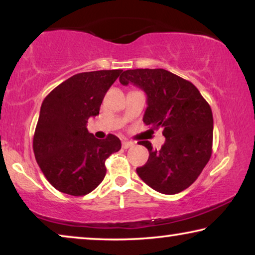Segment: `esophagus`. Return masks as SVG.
Here are the masks:
<instances>
[{"label":"esophagus","mask_w":255,"mask_h":255,"mask_svg":"<svg viewBox=\"0 0 255 255\" xmlns=\"http://www.w3.org/2000/svg\"><path fill=\"white\" fill-rule=\"evenodd\" d=\"M133 145H134V142H132L130 140H123V141H122V147L125 148V149L132 147Z\"/></svg>","instance_id":"34e87169"}]
</instances>
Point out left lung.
Segmentation results:
<instances>
[{
  "label": "left lung",
  "mask_w": 255,
  "mask_h": 255,
  "mask_svg": "<svg viewBox=\"0 0 255 255\" xmlns=\"http://www.w3.org/2000/svg\"><path fill=\"white\" fill-rule=\"evenodd\" d=\"M123 86L133 83L147 95L144 123L162 128L165 144L153 149L148 140L147 162L138 167L144 182L161 194L174 195L191 186L210 160L214 118L209 103L190 81L166 69H128L120 76Z\"/></svg>",
  "instance_id": "1"
}]
</instances>
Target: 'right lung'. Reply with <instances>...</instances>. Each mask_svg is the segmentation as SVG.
Listing matches in <instances>:
<instances>
[{
	"mask_svg": "<svg viewBox=\"0 0 255 255\" xmlns=\"http://www.w3.org/2000/svg\"><path fill=\"white\" fill-rule=\"evenodd\" d=\"M121 73H79L43 101L33 152L45 177L61 193L83 196L93 191L106 176V160L121 149L116 135L97 139L87 130L89 117L100 114L104 95Z\"/></svg>",
	"mask_w": 255,
	"mask_h": 255,
	"instance_id": "obj_1",
	"label": "right lung"
}]
</instances>
